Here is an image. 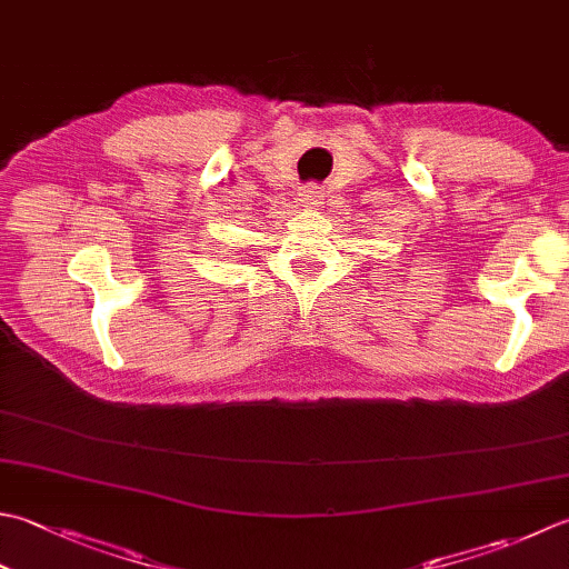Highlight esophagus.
<instances>
[{
    "label": "esophagus",
    "mask_w": 569,
    "mask_h": 569,
    "mask_svg": "<svg viewBox=\"0 0 569 569\" xmlns=\"http://www.w3.org/2000/svg\"><path fill=\"white\" fill-rule=\"evenodd\" d=\"M298 197H300V204H303V207L320 204V189L316 184H308V187L300 189Z\"/></svg>",
    "instance_id": "obj_1"
}]
</instances>
